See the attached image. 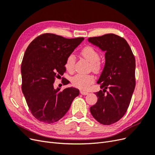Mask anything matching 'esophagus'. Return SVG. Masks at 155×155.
<instances>
[{
    "label": "esophagus",
    "mask_w": 155,
    "mask_h": 155,
    "mask_svg": "<svg viewBox=\"0 0 155 155\" xmlns=\"http://www.w3.org/2000/svg\"><path fill=\"white\" fill-rule=\"evenodd\" d=\"M80 93L82 95H87L88 92H86V91H80Z\"/></svg>",
    "instance_id": "esophagus-1"
}]
</instances>
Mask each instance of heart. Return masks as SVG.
<instances>
[{
	"label": "heart",
	"instance_id": "1",
	"mask_svg": "<svg viewBox=\"0 0 155 155\" xmlns=\"http://www.w3.org/2000/svg\"><path fill=\"white\" fill-rule=\"evenodd\" d=\"M81 55L91 63L92 69L95 72H99L102 68V63L100 61V54L91 46H87L83 48L81 51ZM75 57L73 54L67 56L65 61L64 67L68 71H72L74 69ZM71 81L72 85L78 88L86 90L91 84L94 81V78L92 75H86L78 74L72 78Z\"/></svg>",
	"mask_w": 155,
	"mask_h": 155
}]
</instances>
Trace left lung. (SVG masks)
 Masks as SVG:
<instances>
[{
  "label": "left lung",
  "mask_w": 155,
  "mask_h": 155,
  "mask_svg": "<svg viewBox=\"0 0 155 155\" xmlns=\"http://www.w3.org/2000/svg\"><path fill=\"white\" fill-rule=\"evenodd\" d=\"M88 41L105 51V67L97 82L104 90L96 92L97 101L90 110L98 122L110 125L122 118L129 106L135 88V58L127 42L117 35L89 37Z\"/></svg>",
  "instance_id": "left-lung-1"
}]
</instances>
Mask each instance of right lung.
Wrapping results in <instances>:
<instances>
[{
    "label": "right lung",
    "mask_w": 155,
    "mask_h": 155,
    "mask_svg": "<svg viewBox=\"0 0 155 155\" xmlns=\"http://www.w3.org/2000/svg\"><path fill=\"white\" fill-rule=\"evenodd\" d=\"M84 40L67 39L53 34H42L28 46L21 64L22 91L31 113L41 122L53 124L70 109L78 89L54 88L55 78L66 71L67 56ZM70 83L65 80L63 85Z\"/></svg>",
    "instance_id": "1"
}]
</instances>
